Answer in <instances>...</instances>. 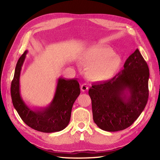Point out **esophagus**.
Returning <instances> with one entry per match:
<instances>
[{
  "mask_svg": "<svg viewBox=\"0 0 160 160\" xmlns=\"http://www.w3.org/2000/svg\"><path fill=\"white\" fill-rule=\"evenodd\" d=\"M88 86L86 84H82V85H81V90H82V91H87L88 90Z\"/></svg>",
  "mask_w": 160,
  "mask_h": 160,
  "instance_id": "esophagus-1",
  "label": "esophagus"
}]
</instances>
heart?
<instances>
[{
  "label": "heart",
  "mask_w": 160,
  "mask_h": 160,
  "mask_svg": "<svg viewBox=\"0 0 160 160\" xmlns=\"http://www.w3.org/2000/svg\"><path fill=\"white\" fill-rule=\"evenodd\" d=\"M81 61L87 67V77L98 82L114 78L122 65L117 53L108 47H95L87 50L81 56Z\"/></svg>",
  "instance_id": "obj_1"
}]
</instances>
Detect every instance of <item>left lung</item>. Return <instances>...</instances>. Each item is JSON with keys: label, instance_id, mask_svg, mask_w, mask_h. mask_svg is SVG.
I'll list each match as a JSON object with an SVG mask.
<instances>
[{"label": "left lung", "instance_id": "obj_1", "mask_svg": "<svg viewBox=\"0 0 160 160\" xmlns=\"http://www.w3.org/2000/svg\"><path fill=\"white\" fill-rule=\"evenodd\" d=\"M149 69L137 49L112 79L93 84L89 90L93 119L102 130L128 128L143 111L148 98Z\"/></svg>", "mask_w": 160, "mask_h": 160}]
</instances>
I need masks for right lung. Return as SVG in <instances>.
I'll list each match as a JSON object with an SVG mask.
<instances>
[{
    "mask_svg": "<svg viewBox=\"0 0 160 160\" xmlns=\"http://www.w3.org/2000/svg\"><path fill=\"white\" fill-rule=\"evenodd\" d=\"M28 51L17 62L11 85L13 105L22 121L36 131L53 132L63 130L69 124L73 104L80 93L77 79L60 77L57 80L55 93L51 103L45 107H29L20 94V76Z\"/></svg>",
    "mask_w": 160,
    "mask_h": 160,
    "instance_id": "obj_1",
    "label": "right lung"
}]
</instances>
